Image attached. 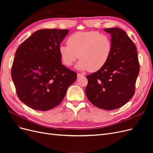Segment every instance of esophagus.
I'll return each mask as SVG.
<instances>
[{
	"label": "esophagus",
	"instance_id": "34e87169",
	"mask_svg": "<svg viewBox=\"0 0 153 153\" xmlns=\"http://www.w3.org/2000/svg\"><path fill=\"white\" fill-rule=\"evenodd\" d=\"M82 76H83V75H82V74H80V73H77V77H78V78H80V77Z\"/></svg>",
	"mask_w": 153,
	"mask_h": 153
}]
</instances>
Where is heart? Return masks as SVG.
<instances>
[{"label":"heart","mask_w":153,"mask_h":153,"mask_svg":"<svg viewBox=\"0 0 153 153\" xmlns=\"http://www.w3.org/2000/svg\"><path fill=\"white\" fill-rule=\"evenodd\" d=\"M67 43L59 48L61 61L65 66H71L79 56L80 60L76 67L80 70H100L112 52L111 40L98 31L75 32L69 37Z\"/></svg>","instance_id":"b5f03b06"}]
</instances>
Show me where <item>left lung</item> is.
<instances>
[{
  "label": "left lung",
  "instance_id": "obj_1",
  "mask_svg": "<svg viewBox=\"0 0 153 153\" xmlns=\"http://www.w3.org/2000/svg\"><path fill=\"white\" fill-rule=\"evenodd\" d=\"M104 30L112 37V52L102 68L87 76L85 94L97 107L112 110L121 107L135 94L140 66L136 46L126 32L116 27Z\"/></svg>",
  "mask_w": 153,
  "mask_h": 153
}]
</instances>
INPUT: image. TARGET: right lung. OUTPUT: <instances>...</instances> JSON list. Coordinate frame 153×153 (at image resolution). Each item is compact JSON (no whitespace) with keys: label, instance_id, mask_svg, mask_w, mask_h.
Wrapping results in <instances>:
<instances>
[{"label":"right lung","instance_id":"right-lung-1","mask_svg":"<svg viewBox=\"0 0 153 153\" xmlns=\"http://www.w3.org/2000/svg\"><path fill=\"white\" fill-rule=\"evenodd\" d=\"M68 29L37 30L18 48L11 68L16 94L23 103L39 111L61 103L77 74L61 64L59 48Z\"/></svg>","mask_w":153,"mask_h":153}]
</instances>
